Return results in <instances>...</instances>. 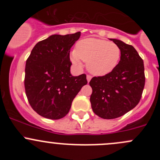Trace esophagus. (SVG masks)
<instances>
[{
	"instance_id": "1",
	"label": "esophagus",
	"mask_w": 160,
	"mask_h": 160,
	"mask_svg": "<svg viewBox=\"0 0 160 160\" xmlns=\"http://www.w3.org/2000/svg\"><path fill=\"white\" fill-rule=\"evenodd\" d=\"M92 77L90 75H88L87 76V80H88V82H90V80H91Z\"/></svg>"
}]
</instances>
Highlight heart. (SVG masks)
Here are the masks:
<instances>
[{
  "mask_svg": "<svg viewBox=\"0 0 160 160\" xmlns=\"http://www.w3.org/2000/svg\"><path fill=\"white\" fill-rule=\"evenodd\" d=\"M121 58V49L114 42L99 38H84L76 45L70 52V59L77 67L82 60L88 62V69L95 76H104L117 67Z\"/></svg>",
  "mask_w": 160,
  "mask_h": 160,
  "instance_id": "b5f03b06",
  "label": "heart"
}]
</instances>
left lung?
<instances>
[{
	"instance_id": "8db88e82",
	"label": "left lung",
	"mask_w": 160,
	"mask_h": 160,
	"mask_svg": "<svg viewBox=\"0 0 160 160\" xmlns=\"http://www.w3.org/2000/svg\"><path fill=\"white\" fill-rule=\"evenodd\" d=\"M110 40L121 49L120 61L111 72L90 81L91 108L104 119L121 117L133 109L141 99L146 80L143 60L135 48L116 38Z\"/></svg>"
}]
</instances>
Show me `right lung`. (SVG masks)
Returning <instances> with one entry per match:
<instances>
[{"label":"right lung","mask_w":160,"mask_h":160,"mask_svg":"<svg viewBox=\"0 0 160 160\" xmlns=\"http://www.w3.org/2000/svg\"><path fill=\"white\" fill-rule=\"evenodd\" d=\"M80 36V32L50 35L34 46L27 59L25 93L32 109L46 118L65 117L74 98L88 83L86 74L70 73V48Z\"/></svg>","instance_id":"obj_1"}]
</instances>
